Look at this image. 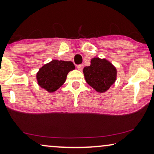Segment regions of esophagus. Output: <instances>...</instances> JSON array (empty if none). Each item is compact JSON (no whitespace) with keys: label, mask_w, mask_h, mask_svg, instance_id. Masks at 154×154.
I'll use <instances>...</instances> for the list:
<instances>
[{"label":"esophagus","mask_w":154,"mask_h":154,"mask_svg":"<svg viewBox=\"0 0 154 154\" xmlns=\"http://www.w3.org/2000/svg\"><path fill=\"white\" fill-rule=\"evenodd\" d=\"M77 69H79V71H82L83 69V64H80V65H78L77 66Z\"/></svg>","instance_id":"34e87169"}]
</instances>
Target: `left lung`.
Returning <instances> with one entry per match:
<instances>
[{
  "mask_svg": "<svg viewBox=\"0 0 154 154\" xmlns=\"http://www.w3.org/2000/svg\"><path fill=\"white\" fill-rule=\"evenodd\" d=\"M85 81L99 93L106 92L115 83L117 69L106 59L94 57L89 66L83 69Z\"/></svg>",
  "mask_w": 154,
  "mask_h": 154,
  "instance_id": "left-lung-1",
  "label": "left lung"
}]
</instances>
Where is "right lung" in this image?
I'll return each instance as SVG.
<instances>
[{"label": "right lung", "mask_w": 154, "mask_h": 154, "mask_svg": "<svg viewBox=\"0 0 154 154\" xmlns=\"http://www.w3.org/2000/svg\"><path fill=\"white\" fill-rule=\"evenodd\" d=\"M75 69L70 61L54 60L44 64L36 73L38 85L48 92L57 90L66 80L69 71Z\"/></svg>", "instance_id": "add662e5"}]
</instances>
